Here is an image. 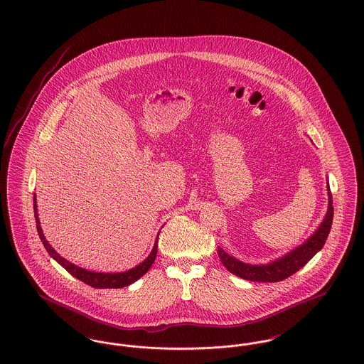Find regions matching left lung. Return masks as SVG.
<instances>
[{
  "instance_id": "8db88e82",
  "label": "left lung",
  "mask_w": 364,
  "mask_h": 364,
  "mask_svg": "<svg viewBox=\"0 0 364 364\" xmlns=\"http://www.w3.org/2000/svg\"><path fill=\"white\" fill-rule=\"evenodd\" d=\"M328 211L322 220V223L315 229L311 236L300 245H297L292 251L279 257L278 259L272 260L269 263L250 264L242 260L233 258L225 252L221 247H218V257L226 269L237 277L257 281V282H278L285 278L291 277L297 270H300L306 263H309L312 257L322 250L326 239L329 236L330 228L333 223V199L328 181Z\"/></svg>"
}]
</instances>
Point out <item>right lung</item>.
Masks as SVG:
<instances>
[{"label": "right lung", "instance_id": "obj_1", "mask_svg": "<svg viewBox=\"0 0 364 364\" xmlns=\"http://www.w3.org/2000/svg\"><path fill=\"white\" fill-rule=\"evenodd\" d=\"M34 213L35 221H36V230L39 235V239L43 244V247L46 248L48 254L52 257L53 259L55 260L57 263H60L68 273L72 276L80 281H83L87 285L92 287V288H98V289H116V288H124L128 287L131 284H134L135 281H138L139 278L144 276L149 269L151 267V264L154 263L156 257V250H158V236L156 237V242L154 247L150 252V255L143 260L141 263H139L138 266L127 270V272H122V273H98V272H91V270H86L83 267H79L73 263H70L65 258H63L60 254H57V251L50 245V242L46 240L43 230L41 228V223H39V217H38V208H36V198L34 195Z\"/></svg>", "mask_w": 364, "mask_h": 364}]
</instances>
